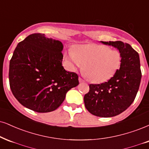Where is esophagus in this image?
Masks as SVG:
<instances>
[{
  "instance_id": "obj_1",
  "label": "esophagus",
  "mask_w": 149,
  "mask_h": 149,
  "mask_svg": "<svg viewBox=\"0 0 149 149\" xmlns=\"http://www.w3.org/2000/svg\"><path fill=\"white\" fill-rule=\"evenodd\" d=\"M79 81L80 83H81V82H84V80L82 79L81 77H79Z\"/></svg>"
}]
</instances>
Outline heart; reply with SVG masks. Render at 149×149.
Instances as JSON below:
<instances>
[{
	"mask_svg": "<svg viewBox=\"0 0 149 149\" xmlns=\"http://www.w3.org/2000/svg\"><path fill=\"white\" fill-rule=\"evenodd\" d=\"M67 58L71 69L84 66V75L94 83L110 79L120 67L122 56L119 51L106 45L89 44L81 45L76 50L70 49Z\"/></svg>",
	"mask_w": 149,
	"mask_h": 149,
	"instance_id": "heart-1",
	"label": "heart"
}]
</instances>
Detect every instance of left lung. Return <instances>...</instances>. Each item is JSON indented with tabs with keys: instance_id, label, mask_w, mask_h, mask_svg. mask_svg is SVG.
<instances>
[{
	"instance_id": "8db88e82",
	"label": "left lung",
	"mask_w": 149,
	"mask_h": 149,
	"mask_svg": "<svg viewBox=\"0 0 149 149\" xmlns=\"http://www.w3.org/2000/svg\"><path fill=\"white\" fill-rule=\"evenodd\" d=\"M101 42L118 49L122 56L120 67L108 81L90 84L84 100L91 114L111 117L126 111L135 100L142 78L140 61L139 54L129 44L120 41Z\"/></svg>"
}]
</instances>
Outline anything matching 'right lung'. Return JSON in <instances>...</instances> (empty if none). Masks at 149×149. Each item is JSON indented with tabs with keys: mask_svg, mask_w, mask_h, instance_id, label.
I'll use <instances>...</instances> for the list:
<instances>
[{
	"mask_svg": "<svg viewBox=\"0 0 149 149\" xmlns=\"http://www.w3.org/2000/svg\"><path fill=\"white\" fill-rule=\"evenodd\" d=\"M63 49L60 41L40 33L18 43L10 62L9 80L20 104L37 113L52 112L78 86V75L62 65Z\"/></svg>",
	"mask_w": 149,
	"mask_h": 149,
	"instance_id": "add662e5",
	"label": "right lung"
}]
</instances>
